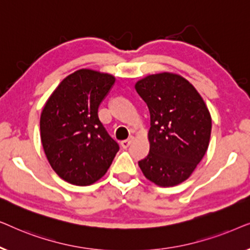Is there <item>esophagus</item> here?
<instances>
[{
    "instance_id": "1",
    "label": "esophagus",
    "mask_w": 250,
    "mask_h": 250,
    "mask_svg": "<svg viewBox=\"0 0 250 250\" xmlns=\"http://www.w3.org/2000/svg\"><path fill=\"white\" fill-rule=\"evenodd\" d=\"M133 140H134V136L131 135V136H129V138H128L127 140H123V141L121 142V146H122L123 148H124V149H126V148H127V146H128L129 145H131Z\"/></svg>"
}]
</instances>
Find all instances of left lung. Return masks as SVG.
<instances>
[{
  "label": "left lung",
  "mask_w": 250,
  "mask_h": 250,
  "mask_svg": "<svg viewBox=\"0 0 250 250\" xmlns=\"http://www.w3.org/2000/svg\"><path fill=\"white\" fill-rule=\"evenodd\" d=\"M135 88L150 111V150L139 162L140 168L157 186L182 183L207 151L209 111L196 88L180 75H150Z\"/></svg>",
  "instance_id": "left-lung-1"
}]
</instances>
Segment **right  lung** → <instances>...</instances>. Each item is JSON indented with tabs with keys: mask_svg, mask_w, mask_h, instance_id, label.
<instances>
[{
	"mask_svg": "<svg viewBox=\"0 0 250 250\" xmlns=\"http://www.w3.org/2000/svg\"><path fill=\"white\" fill-rule=\"evenodd\" d=\"M115 77L90 69L67 76L44 105L41 139L58 175L76 186H88L110 167L119 146L99 118V107Z\"/></svg>",
	"mask_w": 250,
	"mask_h": 250,
	"instance_id": "obj_1",
	"label": "right lung"
}]
</instances>
